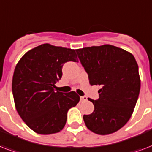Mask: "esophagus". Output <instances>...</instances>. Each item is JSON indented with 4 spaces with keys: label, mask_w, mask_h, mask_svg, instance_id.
<instances>
[{
    "label": "esophagus",
    "mask_w": 152,
    "mask_h": 152,
    "mask_svg": "<svg viewBox=\"0 0 152 152\" xmlns=\"http://www.w3.org/2000/svg\"><path fill=\"white\" fill-rule=\"evenodd\" d=\"M87 99H88V98L86 96H80V101H86Z\"/></svg>",
    "instance_id": "1"
}]
</instances>
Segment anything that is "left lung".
Returning a JSON list of instances; mask_svg holds the SVG:
<instances>
[{
  "instance_id": "left-lung-1",
  "label": "left lung",
  "mask_w": 152,
  "mask_h": 152,
  "mask_svg": "<svg viewBox=\"0 0 152 152\" xmlns=\"http://www.w3.org/2000/svg\"><path fill=\"white\" fill-rule=\"evenodd\" d=\"M91 85H99L95 110L83 115L88 129L108 135L122 128L134 110L140 89L138 64L133 55L111 45L76 50Z\"/></svg>"
}]
</instances>
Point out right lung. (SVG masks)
<instances>
[{"instance_id":"1","label":"right lung","mask_w":152,"mask_h":152,"mask_svg":"<svg viewBox=\"0 0 152 152\" xmlns=\"http://www.w3.org/2000/svg\"><path fill=\"white\" fill-rule=\"evenodd\" d=\"M68 61H78L74 50L46 43L26 53L15 66L12 84L15 108L26 125L39 134L60 132L68 110L80 101L75 91L53 89Z\"/></svg>"}]
</instances>
